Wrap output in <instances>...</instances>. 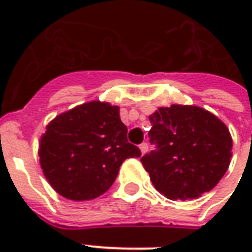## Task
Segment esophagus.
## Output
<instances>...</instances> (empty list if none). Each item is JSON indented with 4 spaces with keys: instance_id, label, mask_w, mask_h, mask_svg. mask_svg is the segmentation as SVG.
<instances>
[{
    "instance_id": "34e87169",
    "label": "esophagus",
    "mask_w": 252,
    "mask_h": 252,
    "mask_svg": "<svg viewBox=\"0 0 252 252\" xmlns=\"http://www.w3.org/2000/svg\"><path fill=\"white\" fill-rule=\"evenodd\" d=\"M138 148H140V152H141L142 156H144V154L148 152V144H145V142H144V144H141V145L138 146Z\"/></svg>"
}]
</instances>
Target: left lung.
<instances>
[{"mask_svg": "<svg viewBox=\"0 0 252 252\" xmlns=\"http://www.w3.org/2000/svg\"><path fill=\"white\" fill-rule=\"evenodd\" d=\"M157 150L141 158L154 188L170 200L197 199L217 186L230 165L233 138L216 115L171 104L149 116Z\"/></svg>", "mask_w": 252, "mask_h": 252, "instance_id": "1", "label": "left lung"}]
</instances>
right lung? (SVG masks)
<instances>
[{
    "instance_id": "obj_1",
    "label": "right lung",
    "mask_w": 252,
    "mask_h": 252,
    "mask_svg": "<svg viewBox=\"0 0 252 252\" xmlns=\"http://www.w3.org/2000/svg\"><path fill=\"white\" fill-rule=\"evenodd\" d=\"M120 107L91 100L48 123L39 141V162L45 179L60 196L86 201L103 195L126 158L140 157L126 140Z\"/></svg>"
}]
</instances>
